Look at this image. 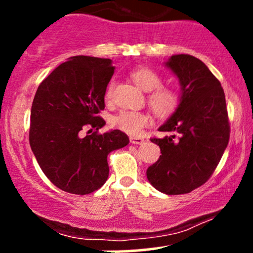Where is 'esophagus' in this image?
<instances>
[{
  "instance_id": "esophagus-1",
  "label": "esophagus",
  "mask_w": 253,
  "mask_h": 253,
  "mask_svg": "<svg viewBox=\"0 0 253 253\" xmlns=\"http://www.w3.org/2000/svg\"><path fill=\"white\" fill-rule=\"evenodd\" d=\"M129 140H130V143L134 144V145H141L145 143V139L141 138V136H130Z\"/></svg>"
}]
</instances>
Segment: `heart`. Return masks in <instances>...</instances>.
Returning a JSON list of instances; mask_svg holds the SVG:
<instances>
[{
  "label": "heart",
  "mask_w": 253,
  "mask_h": 253,
  "mask_svg": "<svg viewBox=\"0 0 253 253\" xmlns=\"http://www.w3.org/2000/svg\"><path fill=\"white\" fill-rule=\"evenodd\" d=\"M130 76L139 88L150 92L147 101L156 115L165 118L175 112L179 103L178 94L175 90L162 86L163 78L158 72L141 66L130 72ZM113 89H114V82H110L106 92L107 98L112 97ZM150 123L151 119L149 114L136 110H123L112 120L113 126L130 135H140L143 129L149 126Z\"/></svg>",
  "instance_id": "b5f03b06"
}]
</instances>
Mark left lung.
<instances>
[{
	"label": "left lung",
	"mask_w": 253,
	"mask_h": 253,
	"mask_svg": "<svg viewBox=\"0 0 253 253\" xmlns=\"http://www.w3.org/2000/svg\"><path fill=\"white\" fill-rule=\"evenodd\" d=\"M165 66L178 78L179 103L161 132L177 133L151 141L162 156L146 176L167 195L193 191L208 181L227 147L229 124L225 92L205 63L190 54L171 56Z\"/></svg>",
	"instance_id": "1"
}]
</instances>
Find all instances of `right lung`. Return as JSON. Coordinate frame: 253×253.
Returning <instances> with one entry per match:
<instances>
[{
  "mask_svg": "<svg viewBox=\"0 0 253 253\" xmlns=\"http://www.w3.org/2000/svg\"><path fill=\"white\" fill-rule=\"evenodd\" d=\"M114 69L106 58L75 56L38 86L31 109V149L46 177L66 193L85 195L102 187L109 175L107 156L129 143L119 129L97 133L106 125L97 114L104 109ZM84 129L88 135L82 138Z\"/></svg>",
  "mask_w": 253,
  "mask_h": 253,
  "instance_id": "add662e5",
  "label": "right lung"
}]
</instances>
